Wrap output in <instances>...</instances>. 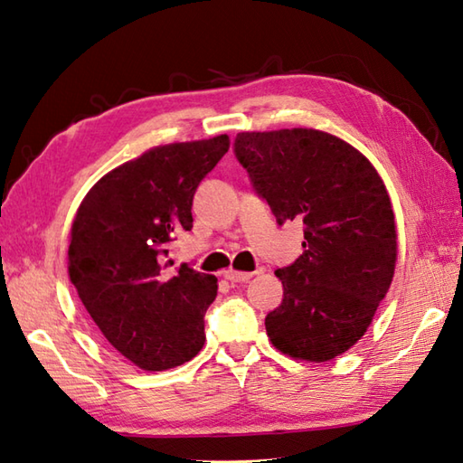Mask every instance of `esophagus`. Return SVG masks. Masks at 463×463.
<instances>
[{"label": "esophagus", "mask_w": 463, "mask_h": 463, "mask_svg": "<svg viewBox=\"0 0 463 463\" xmlns=\"http://www.w3.org/2000/svg\"><path fill=\"white\" fill-rule=\"evenodd\" d=\"M258 273H263V269H260ZM223 277H225V279H228V281H232V283H245V281L251 279L253 273H243V271L228 269V271H223Z\"/></svg>", "instance_id": "obj_1"}]
</instances>
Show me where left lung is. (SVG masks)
Masks as SVG:
<instances>
[{
    "instance_id": "obj_1",
    "label": "left lung",
    "mask_w": 463,
    "mask_h": 463,
    "mask_svg": "<svg viewBox=\"0 0 463 463\" xmlns=\"http://www.w3.org/2000/svg\"><path fill=\"white\" fill-rule=\"evenodd\" d=\"M233 154L277 223L303 222V255L275 271L283 301L265 317L267 336L293 358L331 361L366 333L392 283L384 182L356 148L313 128L240 132Z\"/></svg>"
}]
</instances>
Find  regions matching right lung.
I'll use <instances>...</instances> for the list:
<instances>
[{"instance_id": "obj_1", "label": "right lung", "mask_w": 463, "mask_h": 463, "mask_svg": "<svg viewBox=\"0 0 463 463\" xmlns=\"http://www.w3.org/2000/svg\"><path fill=\"white\" fill-rule=\"evenodd\" d=\"M230 148L222 135L152 148L105 174L80 202L69 277L100 333L130 363L166 371L192 361L218 279L184 263L170 275V243L192 230L200 182Z\"/></svg>"}]
</instances>
